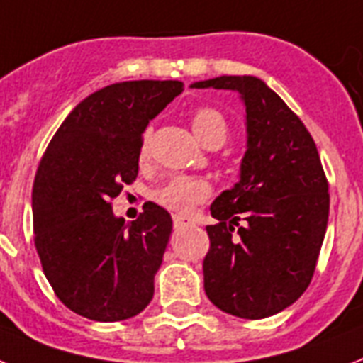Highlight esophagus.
Instances as JSON below:
<instances>
[{"instance_id":"esophagus-1","label":"esophagus","mask_w":363,"mask_h":363,"mask_svg":"<svg viewBox=\"0 0 363 363\" xmlns=\"http://www.w3.org/2000/svg\"><path fill=\"white\" fill-rule=\"evenodd\" d=\"M191 223H194V220L188 216H182V214H175L173 216V225H175V229H184L188 225H191Z\"/></svg>"}]
</instances>
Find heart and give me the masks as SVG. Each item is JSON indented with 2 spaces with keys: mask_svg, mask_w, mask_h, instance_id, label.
<instances>
[{
  "mask_svg": "<svg viewBox=\"0 0 363 363\" xmlns=\"http://www.w3.org/2000/svg\"><path fill=\"white\" fill-rule=\"evenodd\" d=\"M190 123L191 130L203 145H208L212 141L223 143L228 138V121L222 111L214 110V108H207V106L197 108L191 113ZM145 151L147 140L141 145V155H145ZM208 196H211V184L201 177H172L169 181H166L155 190L156 203L175 212H188L191 207H196L197 203L205 201Z\"/></svg>",
  "mask_w": 363,
  "mask_h": 363,
  "instance_id": "obj_1",
  "label": "heart"
}]
</instances>
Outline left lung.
Returning <instances> with one entry per match:
<instances>
[{"mask_svg":"<svg viewBox=\"0 0 363 363\" xmlns=\"http://www.w3.org/2000/svg\"><path fill=\"white\" fill-rule=\"evenodd\" d=\"M191 87L237 91L248 132L240 181L211 205L218 223L207 225L205 293L225 313L264 319L294 304L313 278L330 211L319 151L263 79L220 76Z\"/></svg>","mask_w":363,"mask_h":363,"instance_id":"1","label":"left lung"}]
</instances>
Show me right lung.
Here are the masks:
<instances>
[{
  "label": "right lung",
  "mask_w": 363,
  "mask_h": 363,
  "mask_svg": "<svg viewBox=\"0 0 363 363\" xmlns=\"http://www.w3.org/2000/svg\"><path fill=\"white\" fill-rule=\"evenodd\" d=\"M181 93L177 79L102 87L70 111L38 164L35 248L57 298L85 319H130L152 300L172 216L147 201L125 223L110 201L138 177L149 121Z\"/></svg>",
  "instance_id": "right-lung-1"
}]
</instances>
